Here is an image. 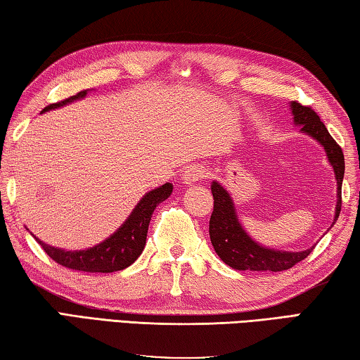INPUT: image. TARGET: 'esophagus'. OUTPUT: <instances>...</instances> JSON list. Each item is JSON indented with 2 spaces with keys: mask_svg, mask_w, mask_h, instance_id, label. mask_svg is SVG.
<instances>
[{
  "mask_svg": "<svg viewBox=\"0 0 360 360\" xmlns=\"http://www.w3.org/2000/svg\"><path fill=\"white\" fill-rule=\"evenodd\" d=\"M205 172L207 169L202 166V164H190V166L184 170V181L186 185L196 184V181L204 179Z\"/></svg>",
  "mask_w": 360,
  "mask_h": 360,
  "instance_id": "34e87169",
  "label": "esophagus"
}]
</instances>
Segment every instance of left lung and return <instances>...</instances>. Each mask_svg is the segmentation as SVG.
Segmentation results:
<instances>
[{"instance_id":"1","label":"left lung","mask_w":360,"mask_h":360,"mask_svg":"<svg viewBox=\"0 0 360 360\" xmlns=\"http://www.w3.org/2000/svg\"><path fill=\"white\" fill-rule=\"evenodd\" d=\"M289 107L292 110L294 123L300 126L302 132H307L323 145L327 160L333 167L337 180V207L335 218H333V223H335L342 210V184L345 175L343 151L310 105H302L294 101ZM212 194L213 212L209 226L210 240L217 255L229 267L236 270H253V272H283L304 261L313 251L314 247L304 251H283L262 247L242 228L231 194L218 181H212Z\"/></svg>"}]
</instances>
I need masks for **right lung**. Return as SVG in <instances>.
<instances>
[{"mask_svg":"<svg viewBox=\"0 0 360 360\" xmlns=\"http://www.w3.org/2000/svg\"><path fill=\"white\" fill-rule=\"evenodd\" d=\"M86 93L88 91L84 90L75 94V96L60 101L56 104H50L42 112L58 109V107L72 103V101L85 98ZM172 188V184H164L162 186L148 191L139 200L134 210L131 212L129 218L109 238H105L104 242L94 245V247L88 250L66 251L50 247V245L44 243L37 237L34 238L44 248V251L63 267L90 274H110L117 272V270H123L129 267L142 255L145 240H147L151 215H153L156 205H160L162 200H166L170 196Z\"/></svg>","mask_w":360,"mask_h":360,"instance_id":"right-lung-1","label":"right lung"}]
</instances>
